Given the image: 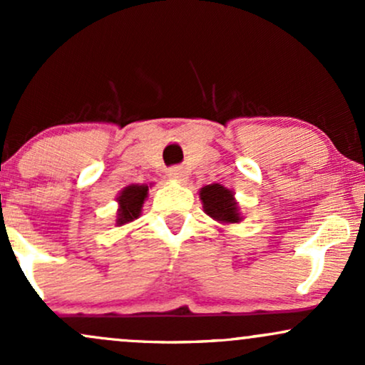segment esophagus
<instances>
[{
	"label": "esophagus",
	"instance_id": "obj_1",
	"mask_svg": "<svg viewBox=\"0 0 365 365\" xmlns=\"http://www.w3.org/2000/svg\"><path fill=\"white\" fill-rule=\"evenodd\" d=\"M168 177L171 180H175V182H185L187 180V171L183 168H180V166H175V168H170L168 170Z\"/></svg>",
	"mask_w": 365,
	"mask_h": 365
}]
</instances>
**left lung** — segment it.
<instances>
[{
  "instance_id": "obj_1",
  "label": "left lung",
  "mask_w": 365,
  "mask_h": 365,
  "mask_svg": "<svg viewBox=\"0 0 365 365\" xmlns=\"http://www.w3.org/2000/svg\"><path fill=\"white\" fill-rule=\"evenodd\" d=\"M199 197L200 202H202L204 212L217 221V223L238 225L244 220L235 199V192L230 190L225 185L211 183V185L202 187L199 190Z\"/></svg>"
}]
</instances>
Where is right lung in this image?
<instances>
[{"label": "right lung", "mask_w": 365, "mask_h": 365, "mask_svg": "<svg viewBox=\"0 0 365 365\" xmlns=\"http://www.w3.org/2000/svg\"><path fill=\"white\" fill-rule=\"evenodd\" d=\"M149 185L145 183H132L121 188L120 194L116 195V202H118V211H116V226L132 223L133 220L140 216L142 207H144V200L148 199Z\"/></svg>", "instance_id": "1"}]
</instances>
